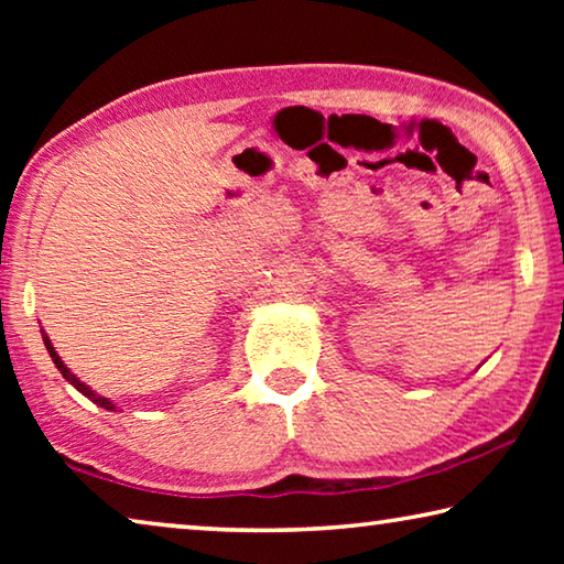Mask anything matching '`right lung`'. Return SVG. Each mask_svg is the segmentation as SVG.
<instances>
[{"instance_id":"obj_1","label":"right lung","mask_w":564,"mask_h":564,"mask_svg":"<svg viewBox=\"0 0 564 564\" xmlns=\"http://www.w3.org/2000/svg\"><path fill=\"white\" fill-rule=\"evenodd\" d=\"M42 338H44V346H46V350H50V356H52V360H54V366H56V368H59V373H62V376H64L66 380H69V383H72V386H74L76 390H79V393H82V395H87V398L91 400V403H97L99 408H104V410H111V413H117V410H119V408H117V405H113L109 398H104V395H99V393H97V390H91V388H89L87 383H82V380H79V378H76V376L72 373V370L64 366V360L59 358V352H56V350H54V346H52V340H50V336H46V333H44V330H42Z\"/></svg>"}]
</instances>
